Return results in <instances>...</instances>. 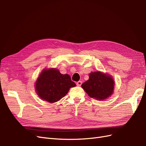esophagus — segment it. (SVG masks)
<instances>
[{
	"label": "esophagus",
	"mask_w": 146,
	"mask_h": 146,
	"mask_svg": "<svg viewBox=\"0 0 146 146\" xmlns=\"http://www.w3.org/2000/svg\"><path fill=\"white\" fill-rule=\"evenodd\" d=\"M82 81H78V82H77V83H76V85H77V86H80V85H82Z\"/></svg>",
	"instance_id": "1"
}]
</instances>
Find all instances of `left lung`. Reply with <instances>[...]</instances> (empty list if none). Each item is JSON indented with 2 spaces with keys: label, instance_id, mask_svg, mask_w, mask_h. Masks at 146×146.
I'll use <instances>...</instances> for the list:
<instances>
[{
  "label": "left lung",
  "instance_id": "1",
  "mask_svg": "<svg viewBox=\"0 0 146 146\" xmlns=\"http://www.w3.org/2000/svg\"><path fill=\"white\" fill-rule=\"evenodd\" d=\"M115 84L110 74L98 71L89 74V79L81 86L91 98L101 101L109 98L111 96Z\"/></svg>",
  "mask_w": 146,
  "mask_h": 146
}]
</instances>
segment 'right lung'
Instances as JSON below:
<instances>
[{
	"mask_svg": "<svg viewBox=\"0 0 146 146\" xmlns=\"http://www.w3.org/2000/svg\"><path fill=\"white\" fill-rule=\"evenodd\" d=\"M76 86L67 74H61L58 69L44 68L35 83L36 92L42 100L54 103L64 97L70 88Z\"/></svg>",
	"mask_w": 146,
	"mask_h": 146,
	"instance_id": "add662e5",
	"label": "right lung"
}]
</instances>
